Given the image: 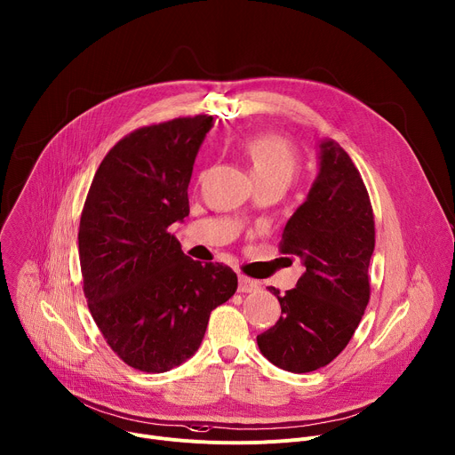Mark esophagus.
<instances>
[{"label":"esophagus","instance_id":"esophagus-1","mask_svg":"<svg viewBox=\"0 0 455 455\" xmlns=\"http://www.w3.org/2000/svg\"><path fill=\"white\" fill-rule=\"evenodd\" d=\"M237 291L243 292V294L256 292V291H259V283L254 281V279H251V277H246V275H239V286H237Z\"/></svg>","mask_w":455,"mask_h":455}]
</instances>
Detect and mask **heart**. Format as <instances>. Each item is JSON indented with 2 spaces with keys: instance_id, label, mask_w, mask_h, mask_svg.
Here are the masks:
<instances>
[{
  "instance_id": "heart-1",
  "label": "heart",
  "mask_w": 455,
  "mask_h": 455,
  "mask_svg": "<svg viewBox=\"0 0 455 455\" xmlns=\"http://www.w3.org/2000/svg\"><path fill=\"white\" fill-rule=\"evenodd\" d=\"M243 150L251 161L256 181L281 180L288 185L298 172V152L291 143L275 134L249 138L243 143Z\"/></svg>"
}]
</instances>
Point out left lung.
<instances>
[{"label":"left lung","mask_w":455,"mask_h":455,"mask_svg":"<svg viewBox=\"0 0 455 455\" xmlns=\"http://www.w3.org/2000/svg\"><path fill=\"white\" fill-rule=\"evenodd\" d=\"M374 244V214L361 174L339 143L323 140L319 174L279 243L283 254L303 261L305 272L284 296L268 288L281 317L258 336V347L270 363L305 374L345 350L370 299Z\"/></svg>","instance_id":"8db88e82"}]
</instances>
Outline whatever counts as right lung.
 Masks as SVG:
<instances>
[{"instance_id": "1", "label": "right lung", "mask_w": 455, "mask_h": 455, "mask_svg": "<svg viewBox=\"0 0 455 455\" xmlns=\"http://www.w3.org/2000/svg\"><path fill=\"white\" fill-rule=\"evenodd\" d=\"M214 117L199 114L141 127L101 161L79 221V263L89 310L129 366L161 374L199 348L211 312L228 301L235 272L183 254L169 227L188 212L197 150Z\"/></svg>"}]
</instances>
